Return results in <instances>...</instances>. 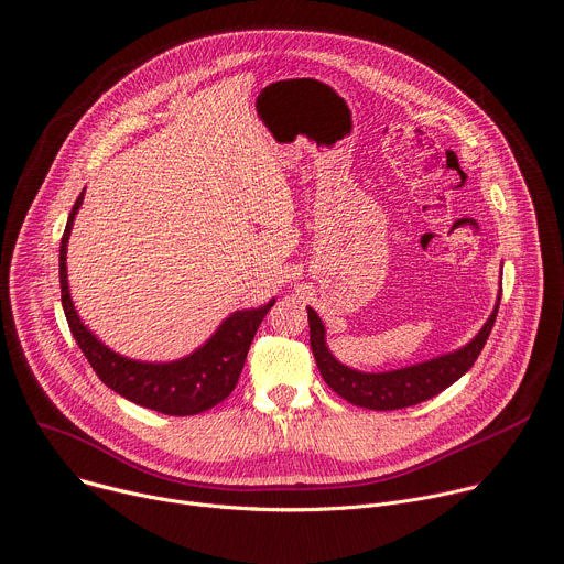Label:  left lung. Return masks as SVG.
Instances as JSON below:
<instances>
[{
  "mask_svg": "<svg viewBox=\"0 0 564 564\" xmlns=\"http://www.w3.org/2000/svg\"><path fill=\"white\" fill-rule=\"evenodd\" d=\"M497 311L499 301L490 319L484 324L479 335L468 346L447 352L443 357H434L430 362L387 373H362L339 365L324 341L326 330L319 315L313 308H308L311 346L324 382L337 395L357 406L376 409V412H389V409H402L430 400L464 376L477 362L481 348L486 346V339L497 319Z\"/></svg>",
  "mask_w": 564,
  "mask_h": 564,
  "instance_id": "obj_1",
  "label": "left lung"
}]
</instances>
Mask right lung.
Masks as SVG:
<instances>
[{"label":"right lung","mask_w":564,"mask_h":564,"mask_svg":"<svg viewBox=\"0 0 564 564\" xmlns=\"http://www.w3.org/2000/svg\"><path fill=\"white\" fill-rule=\"evenodd\" d=\"M83 204V193L78 195L69 214L63 240H61V299L67 324L76 344L80 346L87 362L96 371L106 387L119 395L132 400L134 404L155 409L166 416H193L223 402L238 384L240 371L245 367L251 339L274 305L270 301L263 308L234 313L216 330V335L191 352L184 360L169 365L137 362L117 355L108 346L100 344L78 319L67 285V240L76 212Z\"/></svg>","instance_id":"right-lung-1"}]
</instances>
